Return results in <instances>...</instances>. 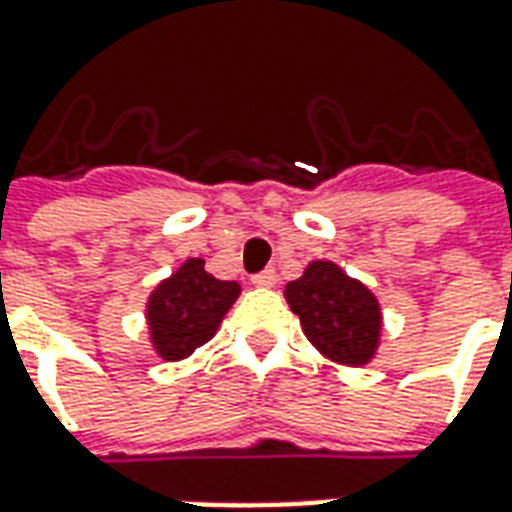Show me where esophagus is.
Wrapping results in <instances>:
<instances>
[{"instance_id": "obj_1", "label": "esophagus", "mask_w": 512, "mask_h": 512, "mask_svg": "<svg viewBox=\"0 0 512 512\" xmlns=\"http://www.w3.org/2000/svg\"><path fill=\"white\" fill-rule=\"evenodd\" d=\"M252 285H257V288H274V285H277V271H274V268L260 271V274L252 277Z\"/></svg>"}]
</instances>
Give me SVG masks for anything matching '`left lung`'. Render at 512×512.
Returning <instances> with one entry per match:
<instances>
[{
  "instance_id": "1",
  "label": "left lung",
  "mask_w": 512,
  "mask_h": 512,
  "mask_svg": "<svg viewBox=\"0 0 512 512\" xmlns=\"http://www.w3.org/2000/svg\"><path fill=\"white\" fill-rule=\"evenodd\" d=\"M290 310L318 351L337 365H367L381 343V304L359 279L332 260H312L285 285Z\"/></svg>"
}]
</instances>
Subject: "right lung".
Here are the masks:
<instances>
[{
	"label": "right lung",
	"instance_id": "1",
	"mask_svg": "<svg viewBox=\"0 0 512 512\" xmlns=\"http://www.w3.org/2000/svg\"><path fill=\"white\" fill-rule=\"evenodd\" d=\"M238 293V282L216 279L202 257H189L147 299L145 318L156 354L167 362L194 354L216 334Z\"/></svg>",
	"mask_w": 512,
	"mask_h": 512
}]
</instances>
